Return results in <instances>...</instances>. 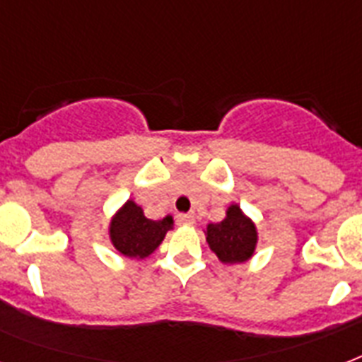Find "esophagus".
<instances>
[{
    "mask_svg": "<svg viewBox=\"0 0 362 362\" xmlns=\"http://www.w3.org/2000/svg\"><path fill=\"white\" fill-rule=\"evenodd\" d=\"M178 221L184 226H193L195 223V216L193 214H178Z\"/></svg>",
    "mask_w": 362,
    "mask_h": 362,
    "instance_id": "obj_1",
    "label": "esophagus"
}]
</instances>
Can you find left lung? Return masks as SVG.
Wrapping results in <instances>:
<instances>
[{"mask_svg": "<svg viewBox=\"0 0 362 362\" xmlns=\"http://www.w3.org/2000/svg\"><path fill=\"white\" fill-rule=\"evenodd\" d=\"M206 242L221 263H242L253 255L257 231L252 220L242 214L240 206L231 204L226 220L209 223Z\"/></svg>", "mask_w": 362, "mask_h": 362, "instance_id": "1", "label": "left lung"}]
</instances>
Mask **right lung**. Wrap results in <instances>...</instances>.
Returning a JSON list of instances; mask_svg holds the SVG:
<instances>
[{
	"instance_id": "obj_1",
	"label": "right lung",
	"mask_w": 362,
	"mask_h": 362,
	"mask_svg": "<svg viewBox=\"0 0 362 362\" xmlns=\"http://www.w3.org/2000/svg\"><path fill=\"white\" fill-rule=\"evenodd\" d=\"M173 227V218L148 220L142 209L133 201L122 206L110 223V240L125 257H148L161 244L167 231Z\"/></svg>"
}]
</instances>
